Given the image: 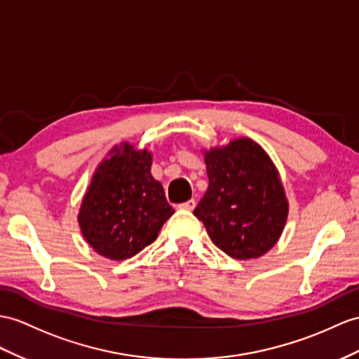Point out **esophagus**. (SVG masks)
Instances as JSON below:
<instances>
[{"instance_id":"34e87169","label":"esophagus","mask_w":359,"mask_h":359,"mask_svg":"<svg viewBox=\"0 0 359 359\" xmlns=\"http://www.w3.org/2000/svg\"><path fill=\"white\" fill-rule=\"evenodd\" d=\"M195 205H196V201L195 199H189V201H186V203L180 204V208L187 210V212H191V210L195 208Z\"/></svg>"}]
</instances>
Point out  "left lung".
Here are the masks:
<instances>
[{
    "instance_id": "1",
    "label": "left lung",
    "mask_w": 359,
    "mask_h": 359,
    "mask_svg": "<svg viewBox=\"0 0 359 359\" xmlns=\"http://www.w3.org/2000/svg\"><path fill=\"white\" fill-rule=\"evenodd\" d=\"M208 189L194 215L217 248L238 260L259 259L280 239L290 203L264 147L239 137L204 151Z\"/></svg>"
}]
</instances>
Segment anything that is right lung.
<instances>
[{
  "instance_id": "obj_1",
  "label": "right lung",
  "mask_w": 359,
  "mask_h": 359,
  "mask_svg": "<svg viewBox=\"0 0 359 359\" xmlns=\"http://www.w3.org/2000/svg\"><path fill=\"white\" fill-rule=\"evenodd\" d=\"M108 155L93 173L77 221L97 255L118 262L151 245L173 208L151 173L152 152L123 142Z\"/></svg>"
}]
</instances>
